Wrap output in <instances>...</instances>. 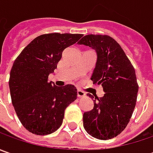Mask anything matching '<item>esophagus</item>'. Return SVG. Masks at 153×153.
Returning <instances> with one entry per match:
<instances>
[{"instance_id":"1","label":"esophagus","mask_w":153,"mask_h":153,"mask_svg":"<svg viewBox=\"0 0 153 153\" xmlns=\"http://www.w3.org/2000/svg\"><path fill=\"white\" fill-rule=\"evenodd\" d=\"M86 94L83 91H82L81 89H77V97H84Z\"/></svg>"}]
</instances>
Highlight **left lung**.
Here are the masks:
<instances>
[{"label": "left lung", "mask_w": 153, "mask_h": 153, "mask_svg": "<svg viewBox=\"0 0 153 153\" xmlns=\"http://www.w3.org/2000/svg\"><path fill=\"white\" fill-rule=\"evenodd\" d=\"M78 44L96 52L91 80L105 92L100 98L88 94L94 108L84 112L83 127L99 140L116 137L126 128L135 107L139 89L135 71L120 45L109 36L87 35Z\"/></svg>", "instance_id": "obj_1"}]
</instances>
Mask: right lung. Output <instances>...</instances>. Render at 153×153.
I'll return each instance as SVG.
<instances>
[{
  "instance_id": "obj_1",
  "label": "right lung",
  "mask_w": 153,
  "mask_h": 153,
  "mask_svg": "<svg viewBox=\"0 0 153 153\" xmlns=\"http://www.w3.org/2000/svg\"><path fill=\"white\" fill-rule=\"evenodd\" d=\"M82 34L51 33L39 36L17 57L10 72L9 88L16 114L28 131L37 135L55 132L63 123L65 110L76 99V88L48 81L62 53Z\"/></svg>"
}]
</instances>
